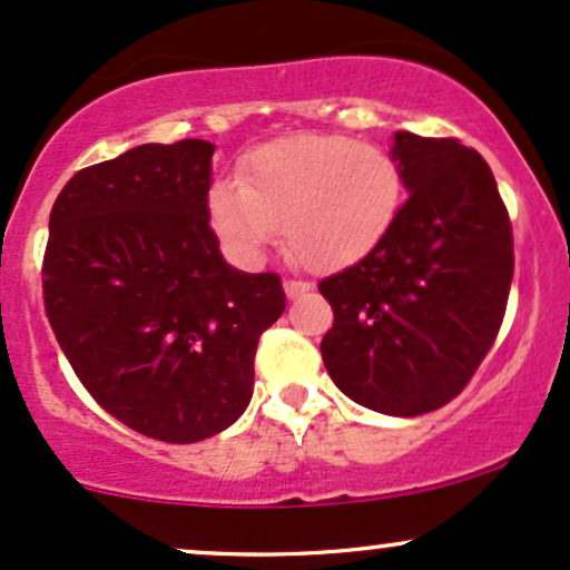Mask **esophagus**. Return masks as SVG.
<instances>
[{"mask_svg": "<svg viewBox=\"0 0 570 570\" xmlns=\"http://www.w3.org/2000/svg\"><path fill=\"white\" fill-rule=\"evenodd\" d=\"M312 287L309 279H301V277H287L285 279V293L287 298H298L301 293H306Z\"/></svg>", "mask_w": 570, "mask_h": 570, "instance_id": "1", "label": "esophagus"}]
</instances>
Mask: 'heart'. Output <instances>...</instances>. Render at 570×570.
Instances as JSON below:
<instances>
[{
  "instance_id": "b5f03b06",
  "label": "heart",
  "mask_w": 570,
  "mask_h": 570,
  "mask_svg": "<svg viewBox=\"0 0 570 570\" xmlns=\"http://www.w3.org/2000/svg\"><path fill=\"white\" fill-rule=\"evenodd\" d=\"M405 197L392 151L344 136H296L253 151L239 184L207 194L213 229L239 261H258L283 229L285 253L309 269H338L376 247Z\"/></svg>"
}]
</instances>
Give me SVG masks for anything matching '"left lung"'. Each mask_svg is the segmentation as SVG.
Wrapping results in <instances>:
<instances>
[{"label": "left lung", "instance_id": "1", "mask_svg": "<svg viewBox=\"0 0 570 570\" xmlns=\"http://www.w3.org/2000/svg\"><path fill=\"white\" fill-rule=\"evenodd\" d=\"M411 197L392 229L320 293L333 327L320 352L354 403L421 416L461 394L504 323L512 224L491 167L459 138L394 136Z\"/></svg>", "mask_w": 570, "mask_h": 570}]
</instances>
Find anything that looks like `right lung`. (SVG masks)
Segmentation results:
<instances>
[{
    "label": "right lung",
    "mask_w": 570,
    "mask_h": 570,
    "mask_svg": "<svg viewBox=\"0 0 570 570\" xmlns=\"http://www.w3.org/2000/svg\"><path fill=\"white\" fill-rule=\"evenodd\" d=\"M216 146L144 144L58 194L45 312L92 400L163 443L224 432L253 397L258 338L285 312L279 274L220 258L207 191Z\"/></svg>",
    "instance_id": "add662e5"
}]
</instances>
